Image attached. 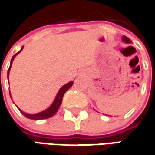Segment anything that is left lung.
<instances>
[{
	"label": "left lung",
	"instance_id": "left-lung-1",
	"mask_svg": "<svg viewBox=\"0 0 155 155\" xmlns=\"http://www.w3.org/2000/svg\"><path fill=\"white\" fill-rule=\"evenodd\" d=\"M122 40H123V41H125V42H127V43H130V42H131V41H130L128 37H126V36H123V37H122Z\"/></svg>",
	"mask_w": 155,
	"mask_h": 155
}]
</instances>
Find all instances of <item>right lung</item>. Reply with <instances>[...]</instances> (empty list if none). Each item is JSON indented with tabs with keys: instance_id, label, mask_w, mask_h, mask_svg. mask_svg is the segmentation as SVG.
<instances>
[{
	"instance_id": "obj_1",
	"label": "right lung",
	"mask_w": 155,
	"mask_h": 155,
	"mask_svg": "<svg viewBox=\"0 0 155 155\" xmlns=\"http://www.w3.org/2000/svg\"><path fill=\"white\" fill-rule=\"evenodd\" d=\"M23 48H24V47H22L21 49L12 57L11 61H10L9 68H8V74H9V70H10V67H11V64H12V62H13V60H14L15 57H16V56L20 52V51H21L22 49H23ZM73 83H74V81H70V82L66 83L65 85H64L63 87L58 91V94H57V96H56V98H55V100H54V102L52 103V105L49 106L48 109H46V110H44V111H42V112H41V113L35 114H26V113H24L23 111L20 110V111H21V113L23 114V115H24L25 117H26V118H28V119H31V120L48 119V118H49V117L53 116V115L58 112V110L59 106H60L61 103H62V99H63L64 94L66 92V91H68V90L72 87Z\"/></svg>"
}]
</instances>
